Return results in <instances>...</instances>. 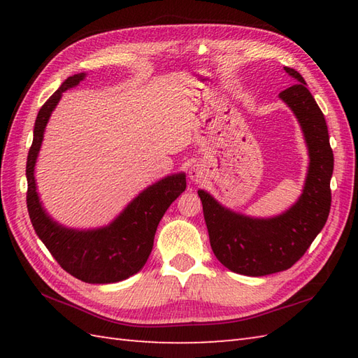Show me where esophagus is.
I'll return each mask as SVG.
<instances>
[{"mask_svg": "<svg viewBox=\"0 0 358 358\" xmlns=\"http://www.w3.org/2000/svg\"><path fill=\"white\" fill-rule=\"evenodd\" d=\"M204 167L201 164H194L191 169H189V178H191L194 183H201L204 180Z\"/></svg>", "mask_w": 358, "mask_h": 358, "instance_id": "esophagus-1", "label": "esophagus"}]
</instances>
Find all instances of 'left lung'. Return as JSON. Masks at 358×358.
<instances>
[{
  "label": "left lung",
  "instance_id": "left-lung-1",
  "mask_svg": "<svg viewBox=\"0 0 358 358\" xmlns=\"http://www.w3.org/2000/svg\"><path fill=\"white\" fill-rule=\"evenodd\" d=\"M285 72L295 85L278 96L300 123L309 154L299 200L283 214L257 218L227 209L209 192L199 191L212 250L220 263L241 275L262 277L291 268L320 234L331 209L334 154L326 120L301 75L291 67Z\"/></svg>",
  "mask_w": 358,
  "mask_h": 358
}]
</instances>
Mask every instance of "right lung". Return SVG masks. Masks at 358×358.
I'll list each match as a JSON object with an SVG mask.
<instances>
[{
    "mask_svg": "<svg viewBox=\"0 0 358 358\" xmlns=\"http://www.w3.org/2000/svg\"><path fill=\"white\" fill-rule=\"evenodd\" d=\"M85 78V72L67 78L38 112L26 164L27 210L36 235L66 272L85 283L108 285L129 278L146 264L159 220L186 189V175H167L148 186L108 226L73 229L55 222L43 208L36 192L35 164L45 126L63 92L78 86Z\"/></svg>",
    "mask_w": 358,
    "mask_h": 358,
    "instance_id": "obj_1",
    "label": "right lung"
}]
</instances>
